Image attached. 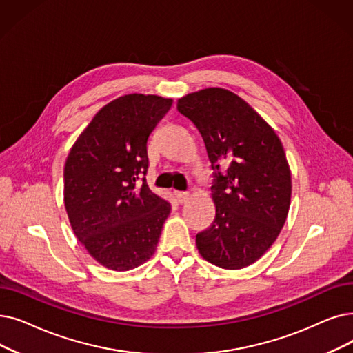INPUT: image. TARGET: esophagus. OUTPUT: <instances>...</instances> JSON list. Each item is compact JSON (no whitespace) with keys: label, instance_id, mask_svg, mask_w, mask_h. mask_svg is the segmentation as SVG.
I'll list each match as a JSON object with an SVG mask.
<instances>
[{"label":"esophagus","instance_id":"34e87169","mask_svg":"<svg viewBox=\"0 0 353 353\" xmlns=\"http://www.w3.org/2000/svg\"><path fill=\"white\" fill-rule=\"evenodd\" d=\"M174 196H176V201H177L179 203L188 202L189 197H190V194H189L188 192H174Z\"/></svg>","mask_w":353,"mask_h":353}]
</instances>
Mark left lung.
<instances>
[{
  "label": "left lung",
  "mask_w": 353,
  "mask_h": 353,
  "mask_svg": "<svg viewBox=\"0 0 353 353\" xmlns=\"http://www.w3.org/2000/svg\"><path fill=\"white\" fill-rule=\"evenodd\" d=\"M177 111L201 132L213 168L216 214L196 235L210 264H254L280 235L291 199V173L280 139L234 92L208 88L177 101Z\"/></svg>",
  "instance_id": "left-lung-1"
}]
</instances>
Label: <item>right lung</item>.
Listing matches in <instances>:
<instances>
[{
    "label": "right lung",
    "mask_w": 353,
    "mask_h": 353,
    "mask_svg": "<svg viewBox=\"0 0 353 353\" xmlns=\"http://www.w3.org/2000/svg\"><path fill=\"white\" fill-rule=\"evenodd\" d=\"M173 99L131 94L105 105L65 164V206L73 232L97 261L128 271L154 254L170 203L145 180L147 141Z\"/></svg>",
    "instance_id": "right-lung-1"
}]
</instances>
